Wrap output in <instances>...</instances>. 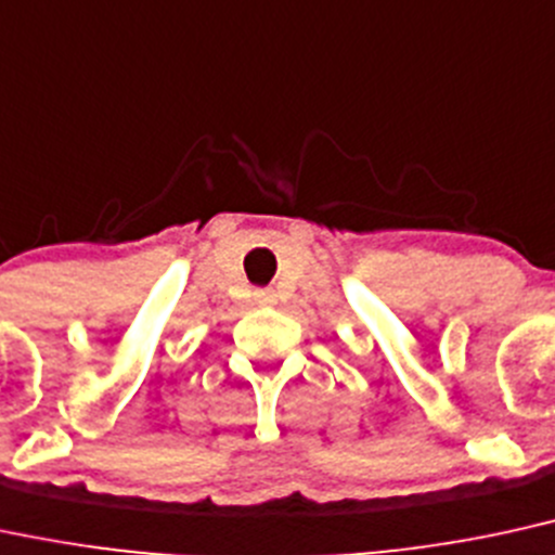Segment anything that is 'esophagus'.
<instances>
[{
	"label": "esophagus",
	"instance_id": "34e87169",
	"mask_svg": "<svg viewBox=\"0 0 555 555\" xmlns=\"http://www.w3.org/2000/svg\"><path fill=\"white\" fill-rule=\"evenodd\" d=\"M256 302L269 307V305H276V292L273 289H258L256 292Z\"/></svg>",
	"mask_w": 555,
	"mask_h": 555
}]
</instances>
